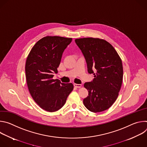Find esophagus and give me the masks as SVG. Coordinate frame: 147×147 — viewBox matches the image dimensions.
<instances>
[{
  "mask_svg": "<svg viewBox=\"0 0 147 147\" xmlns=\"http://www.w3.org/2000/svg\"><path fill=\"white\" fill-rule=\"evenodd\" d=\"M74 86L76 88H80V87H81L82 85L81 84H74Z\"/></svg>",
  "mask_w": 147,
  "mask_h": 147,
  "instance_id": "1",
  "label": "esophagus"
}]
</instances>
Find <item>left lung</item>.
<instances>
[{
  "label": "left lung",
  "mask_w": 147,
  "mask_h": 147,
  "mask_svg": "<svg viewBox=\"0 0 147 147\" xmlns=\"http://www.w3.org/2000/svg\"><path fill=\"white\" fill-rule=\"evenodd\" d=\"M87 64L88 72L94 78L84 84L88 95L83 100L90 111L100 112L109 109L116 100L123 81V65L114 48L99 38L75 39Z\"/></svg>",
  "instance_id": "1"
}]
</instances>
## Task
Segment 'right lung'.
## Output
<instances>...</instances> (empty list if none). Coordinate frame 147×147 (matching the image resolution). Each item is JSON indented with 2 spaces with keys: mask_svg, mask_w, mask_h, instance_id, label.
I'll return each instance as SVG.
<instances>
[{
  "mask_svg": "<svg viewBox=\"0 0 147 147\" xmlns=\"http://www.w3.org/2000/svg\"><path fill=\"white\" fill-rule=\"evenodd\" d=\"M72 38L48 36L39 40L26 63L28 88L33 99L46 111L53 112L64 106L73 90L72 83H62L53 77L57 73L61 56Z\"/></svg>",
  "mask_w": 147,
  "mask_h": 147,
  "instance_id": "right-lung-1",
  "label": "right lung"
}]
</instances>
